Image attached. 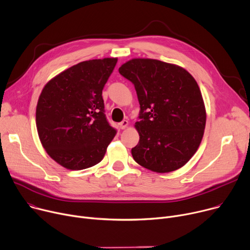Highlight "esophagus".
Here are the masks:
<instances>
[{"instance_id":"obj_1","label":"esophagus","mask_w":250,"mask_h":250,"mask_svg":"<svg viewBox=\"0 0 250 250\" xmlns=\"http://www.w3.org/2000/svg\"><path fill=\"white\" fill-rule=\"evenodd\" d=\"M127 125H128V122H127L126 120H124L123 122L120 123V127H121L122 129H125V127H127Z\"/></svg>"}]
</instances>
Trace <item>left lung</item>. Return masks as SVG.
<instances>
[{
	"label": "left lung",
	"mask_w": 250,
	"mask_h": 250,
	"mask_svg": "<svg viewBox=\"0 0 250 250\" xmlns=\"http://www.w3.org/2000/svg\"><path fill=\"white\" fill-rule=\"evenodd\" d=\"M119 72L134 85L141 107L133 160L161 173L184 167L197 150L207 121L193 77L178 65L150 59L130 60Z\"/></svg>",
	"instance_id": "8db88e82"
}]
</instances>
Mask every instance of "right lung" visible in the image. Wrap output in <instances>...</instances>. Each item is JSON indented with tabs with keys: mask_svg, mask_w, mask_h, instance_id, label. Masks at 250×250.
I'll return each mask as SVG.
<instances>
[{
	"mask_svg": "<svg viewBox=\"0 0 250 250\" xmlns=\"http://www.w3.org/2000/svg\"><path fill=\"white\" fill-rule=\"evenodd\" d=\"M118 59L90 60L51 80L39 98L36 123L43 148L65 168L99 164L117 129L105 117L103 89Z\"/></svg>",
	"mask_w": 250,
	"mask_h": 250,
	"instance_id": "right-lung-1",
	"label": "right lung"
}]
</instances>
